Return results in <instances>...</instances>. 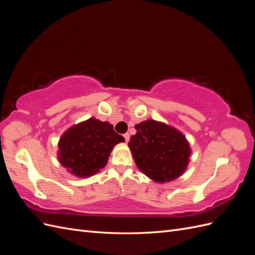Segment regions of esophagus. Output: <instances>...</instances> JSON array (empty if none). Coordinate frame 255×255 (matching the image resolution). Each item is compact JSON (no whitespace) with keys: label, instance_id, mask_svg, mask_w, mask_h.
I'll return each mask as SVG.
<instances>
[{"label":"esophagus","instance_id":"34e87169","mask_svg":"<svg viewBox=\"0 0 255 255\" xmlns=\"http://www.w3.org/2000/svg\"><path fill=\"white\" fill-rule=\"evenodd\" d=\"M123 137H125V139H126V142H128V141H129V134L126 133L125 135H123Z\"/></svg>","mask_w":255,"mask_h":255}]
</instances>
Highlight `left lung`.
I'll use <instances>...</instances> for the list:
<instances>
[{
	"label": "left lung",
	"mask_w": 255,
	"mask_h": 255,
	"mask_svg": "<svg viewBox=\"0 0 255 255\" xmlns=\"http://www.w3.org/2000/svg\"><path fill=\"white\" fill-rule=\"evenodd\" d=\"M128 146L137 167L157 183L177 179L189 163L190 146L180 130L153 119L135 126Z\"/></svg>",
	"instance_id": "left-lung-1"
}]
</instances>
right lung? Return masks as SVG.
Segmentation results:
<instances>
[{"label": "right lung", "instance_id": "1", "mask_svg": "<svg viewBox=\"0 0 255 255\" xmlns=\"http://www.w3.org/2000/svg\"><path fill=\"white\" fill-rule=\"evenodd\" d=\"M123 141L109 122L90 118L61 135L58 160L71 174L88 177L105 167L114 146Z\"/></svg>", "mask_w": 255, "mask_h": 255}]
</instances>
